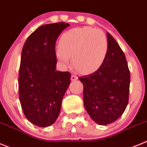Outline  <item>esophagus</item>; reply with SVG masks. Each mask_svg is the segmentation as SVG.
<instances>
[{
  "instance_id": "34e87169",
  "label": "esophagus",
  "mask_w": 147,
  "mask_h": 147,
  "mask_svg": "<svg viewBox=\"0 0 147 147\" xmlns=\"http://www.w3.org/2000/svg\"><path fill=\"white\" fill-rule=\"evenodd\" d=\"M78 78L75 75H72V76H71V80H72V81H75V80H78Z\"/></svg>"
}]
</instances>
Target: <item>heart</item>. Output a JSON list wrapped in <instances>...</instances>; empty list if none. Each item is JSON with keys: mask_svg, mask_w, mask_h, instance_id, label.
<instances>
[{"mask_svg": "<svg viewBox=\"0 0 147 147\" xmlns=\"http://www.w3.org/2000/svg\"><path fill=\"white\" fill-rule=\"evenodd\" d=\"M108 51L106 36L93 28H75L66 31L61 37L55 54L64 65L72 64L84 74L97 70L104 63Z\"/></svg>", "mask_w": 147, "mask_h": 147, "instance_id": "1", "label": "heart"}]
</instances>
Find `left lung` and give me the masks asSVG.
<instances>
[{"instance_id":"obj_1","label":"left lung","mask_w":147,"mask_h":147,"mask_svg":"<svg viewBox=\"0 0 147 147\" xmlns=\"http://www.w3.org/2000/svg\"><path fill=\"white\" fill-rule=\"evenodd\" d=\"M107 38L108 51L104 63L93 73L79 78L86 110L100 125L118 119L129 100L130 75L125 55L109 33Z\"/></svg>"}]
</instances>
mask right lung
Wrapping results in <instances>:
<instances>
[{
    "instance_id": "add662e5",
    "label": "right lung",
    "mask_w": 147,
    "mask_h": 147,
    "mask_svg": "<svg viewBox=\"0 0 147 147\" xmlns=\"http://www.w3.org/2000/svg\"><path fill=\"white\" fill-rule=\"evenodd\" d=\"M68 26L65 22L40 26L22 47L18 78L20 101L27 119L38 127L51 126L57 119L62 99L70 84L69 72L55 70V42Z\"/></svg>"
}]
</instances>
